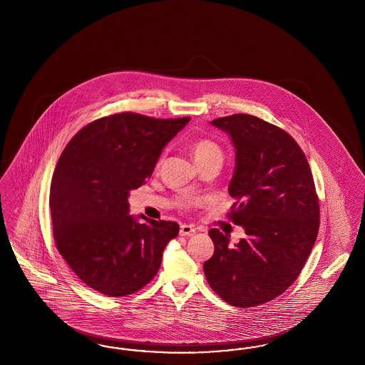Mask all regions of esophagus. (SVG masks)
<instances>
[{
    "label": "esophagus",
    "mask_w": 365,
    "mask_h": 365,
    "mask_svg": "<svg viewBox=\"0 0 365 365\" xmlns=\"http://www.w3.org/2000/svg\"><path fill=\"white\" fill-rule=\"evenodd\" d=\"M179 234H180L182 237L192 235V234H195V229H194L192 226H190V225H182V226H180V230H179Z\"/></svg>",
    "instance_id": "1"
}]
</instances>
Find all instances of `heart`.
<instances>
[{
  "mask_svg": "<svg viewBox=\"0 0 365 365\" xmlns=\"http://www.w3.org/2000/svg\"><path fill=\"white\" fill-rule=\"evenodd\" d=\"M191 151H192V155L198 165H202L211 159H222L223 158L221 145L215 143L211 139H206V138L198 139L191 144Z\"/></svg>",
  "mask_w": 365,
  "mask_h": 365,
  "instance_id": "b5f03b06",
  "label": "heart"
}]
</instances>
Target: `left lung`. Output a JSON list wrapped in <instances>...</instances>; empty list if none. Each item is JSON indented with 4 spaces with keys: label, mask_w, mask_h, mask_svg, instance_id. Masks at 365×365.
I'll use <instances>...</instances> for the list:
<instances>
[{
    "label": "left lung",
    "mask_w": 365,
    "mask_h": 365,
    "mask_svg": "<svg viewBox=\"0 0 365 365\" xmlns=\"http://www.w3.org/2000/svg\"><path fill=\"white\" fill-rule=\"evenodd\" d=\"M211 124L230 133L237 150L227 220L246 237L232 247L229 235L211 229L215 252L203 270L223 301L253 308L281 296L299 276L319 234V195L307 156L282 128L247 113Z\"/></svg>",
    "instance_id": "8db88e82"
}]
</instances>
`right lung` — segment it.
<instances>
[{"label": "right lung", "mask_w": 365, "mask_h": 365, "mask_svg": "<svg viewBox=\"0 0 365 365\" xmlns=\"http://www.w3.org/2000/svg\"><path fill=\"white\" fill-rule=\"evenodd\" d=\"M188 122L113 113L83 127L60 155L49 191L56 247L99 293L124 297L145 287L177 237V222L135 221L128 194L151 177L163 147Z\"/></svg>", "instance_id": "right-lung-1"}]
</instances>
